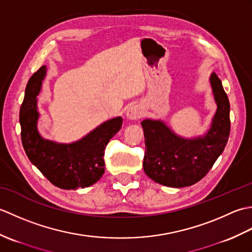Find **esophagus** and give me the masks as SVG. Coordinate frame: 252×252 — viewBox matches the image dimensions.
<instances>
[{"label": "esophagus", "instance_id": "34e87169", "mask_svg": "<svg viewBox=\"0 0 252 252\" xmlns=\"http://www.w3.org/2000/svg\"><path fill=\"white\" fill-rule=\"evenodd\" d=\"M144 110L140 105H132L126 110V118L130 120H137L143 116Z\"/></svg>", "mask_w": 252, "mask_h": 252}]
</instances>
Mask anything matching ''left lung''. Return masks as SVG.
<instances>
[{
    "mask_svg": "<svg viewBox=\"0 0 252 252\" xmlns=\"http://www.w3.org/2000/svg\"><path fill=\"white\" fill-rule=\"evenodd\" d=\"M209 80L218 108L205 134L187 138L176 134L163 120L141 122L146 146L143 167L156 183L175 189L197 183L225 148L231 131L229 101L215 72Z\"/></svg>",
    "mask_w": 252,
    "mask_h": 252,
    "instance_id": "obj_1",
    "label": "left lung"
}]
</instances>
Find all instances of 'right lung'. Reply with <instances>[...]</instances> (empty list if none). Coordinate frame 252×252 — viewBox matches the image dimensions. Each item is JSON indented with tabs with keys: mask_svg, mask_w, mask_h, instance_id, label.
Listing matches in <instances>:
<instances>
[{
	"mask_svg": "<svg viewBox=\"0 0 252 252\" xmlns=\"http://www.w3.org/2000/svg\"><path fill=\"white\" fill-rule=\"evenodd\" d=\"M47 68L42 66L30 78L20 107L21 142L29 160L52 184L63 189H77L96 183L105 172L104 154L111 137L121 129L122 118L100 123L72 143H57L42 137L37 130L40 112L37 98Z\"/></svg>",
	"mask_w": 252,
	"mask_h": 252,
	"instance_id": "add662e5",
	"label": "right lung"
}]
</instances>
